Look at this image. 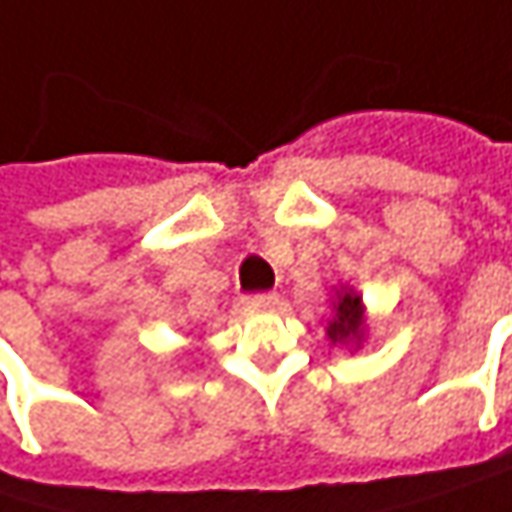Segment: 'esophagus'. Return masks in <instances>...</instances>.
I'll return each instance as SVG.
<instances>
[{
    "mask_svg": "<svg viewBox=\"0 0 512 512\" xmlns=\"http://www.w3.org/2000/svg\"><path fill=\"white\" fill-rule=\"evenodd\" d=\"M243 304L252 307V310H269V307L278 304V295L275 292H255V295H246Z\"/></svg>",
    "mask_w": 512,
    "mask_h": 512,
    "instance_id": "1",
    "label": "esophagus"
}]
</instances>
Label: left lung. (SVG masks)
<instances>
[{
  "label": "left lung",
  "instance_id": "obj_1",
  "mask_svg": "<svg viewBox=\"0 0 512 512\" xmlns=\"http://www.w3.org/2000/svg\"><path fill=\"white\" fill-rule=\"evenodd\" d=\"M368 333V321H365V304L362 295L350 286L336 289V301H333V318L327 321V339L333 345L356 347L365 342Z\"/></svg>",
  "mask_w": 512,
  "mask_h": 512
}]
</instances>
